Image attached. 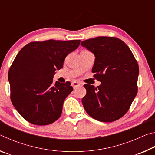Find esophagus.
<instances>
[{"instance_id": "34e87169", "label": "esophagus", "mask_w": 155, "mask_h": 155, "mask_svg": "<svg viewBox=\"0 0 155 155\" xmlns=\"http://www.w3.org/2000/svg\"><path fill=\"white\" fill-rule=\"evenodd\" d=\"M72 85L73 86V88L75 90V89L77 87H79V86H81V84L79 82H78V81H73V82L72 83Z\"/></svg>"}]
</instances>
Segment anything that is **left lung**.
<instances>
[{
	"mask_svg": "<svg viewBox=\"0 0 155 155\" xmlns=\"http://www.w3.org/2000/svg\"><path fill=\"white\" fill-rule=\"evenodd\" d=\"M92 52L94 77L101 85L85 84L87 94L82 99L86 112L95 120L110 122L122 117L137 93L139 66L132 52L116 38L98 37L81 41Z\"/></svg>",
	"mask_w": 155,
	"mask_h": 155,
	"instance_id": "obj_1",
	"label": "left lung"
}]
</instances>
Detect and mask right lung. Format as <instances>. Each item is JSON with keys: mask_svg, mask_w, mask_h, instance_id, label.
<instances>
[{"mask_svg": "<svg viewBox=\"0 0 155 155\" xmlns=\"http://www.w3.org/2000/svg\"><path fill=\"white\" fill-rule=\"evenodd\" d=\"M80 40H50L27 44L15 57L8 80L13 105L31 124L42 126L61 116L63 104L73 88L56 81L53 76L63 68L65 58L77 49Z\"/></svg>", "mask_w": 155, "mask_h": 155, "instance_id": "obj_1", "label": "right lung"}]
</instances>
